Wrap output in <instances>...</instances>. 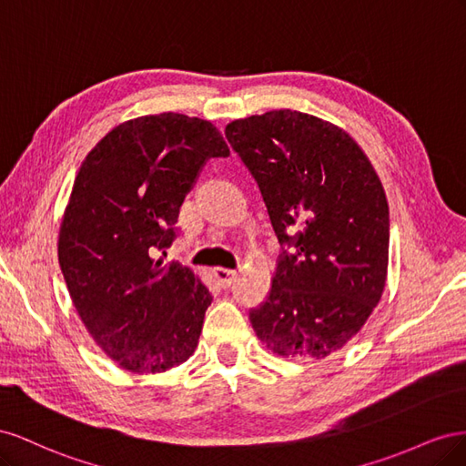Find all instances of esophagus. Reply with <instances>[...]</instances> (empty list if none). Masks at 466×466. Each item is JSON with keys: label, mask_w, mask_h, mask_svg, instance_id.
Instances as JSON below:
<instances>
[{"label": "esophagus", "mask_w": 466, "mask_h": 466, "mask_svg": "<svg viewBox=\"0 0 466 466\" xmlns=\"http://www.w3.org/2000/svg\"><path fill=\"white\" fill-rule=\"evenodd\" d=\"M214 274H216V278L219 279V284H221L223 288L231 286L233 281H235V278H237V272H235V270H229V268H221V266L216 268Z\"/></svg>", "instance_id": "1"}]
</instances>
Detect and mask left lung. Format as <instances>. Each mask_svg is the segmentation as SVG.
<instances>
[{"label": "left lung", "mask_w": 466, "mask_h": 466, "mask_svg": "<svg viewBox=\"0 0 466 466\" xmlns=\"http://www.w3.org/2000/svg\"><path fill=\"white\" fill-rule=\"evenodd\" d=\"M225 137L255 177L281 247L248 319L274 354L342 350L385 289L389 204L368 155L342 128L298 110L233 120Z\"/></svg>", "instance_id": "obj_1"}]
</instances>
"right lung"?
<instances>
[{"instance_id": "right-lung-1", "label": "right lung", "mask_w": 466, "mask_h": 466, "mask_svg": "<svg viewBox=\"0 0 466 466\" xmlns=\"http://www.w3.org/2000/svg\"><path fill=\"white\" fill-rule=\"evenodd\" d=\"M229 147L214 124L177 112L112 128L81 163L58 238L76 311L105 354L132 373H161L198 346L211 293L171 247L182 202Z\"/></svg>"}]
</instances>
